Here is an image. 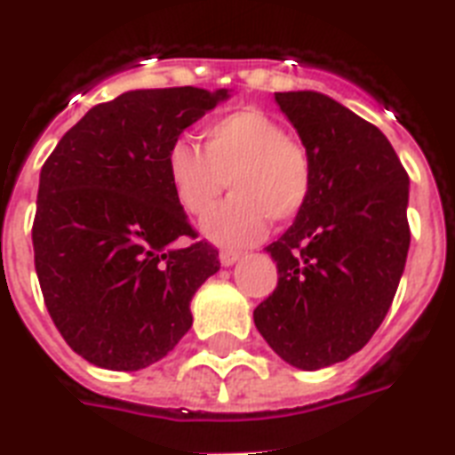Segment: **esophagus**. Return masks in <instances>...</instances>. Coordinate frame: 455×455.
Masks as SVG:
<instances>
[{"label":"esophagus","instance_id":"34e87169","mask_svg":"<svg viewBox=\"0 0 455 455\" xmlns=\"http://www.w3.org/2000/svg\"><path fill=\"white\" fill-rule=\"evenodd\" d=\"M238 259H240V252H235V250H221L220 252L221 266H234Z\"/></svg>","mask_w":455,"mask_h":455}]
</instances>
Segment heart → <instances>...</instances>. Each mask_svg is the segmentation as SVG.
<instances>
[{
    "mask_svg": "<svg viewBox=\"0 0 455 455\" xmlns=\"http://www.w3.org/2000/svg\"><path fill=\"white\" fill-rule=\"evenodd\" d=\"M165 170L177 203L191 217L208 215L228 180L234 196L203 224L205 235L220 245H247L264 235L271 220H294L313 191V164L304 144L254 107L203 125V149L175 140Z\"/></svg>",
    "mask_w": 455,
    "mask_h": 455,
    "instance_id": "heart-1",
    "label": "heart"
}]
</instances>
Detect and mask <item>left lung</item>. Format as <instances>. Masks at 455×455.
<instances>
[{"mask_svg": "<svg viewBox=\"0 0 455 455\" xmlns=\"http://www.w3.org/2000/svg\"><path fill=\"white\" fill-rule=\"evenodd\" d=\"M313 164V191L266 247L278 287L254 308L266 343L291 367L343 362L374 336L407 264L409 175L374 124L313 91L275 93Z\"/></svg>", "mask_w": 455, "mask_h": 455, "instance_id": "1", "label": "left lung"}]
</instances>
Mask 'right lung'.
<instances>
[{"label": "right lung", "instance_id": "obj_1", "mask_svg": "<svg viewBox=\"0 0 455 455\" xmlns=\"http://www.w3.org/2000/svg\"><path fill=\"white\" fill-rule=\"evenodd\" d=\"M228 93L128 91L95 105L39 175L35 268L51 320L95 367L138 371L189 331L196 290L220 252L177 203L168 147ZM191 239V243L186 240Z\"/></svg>", "mask_w": 455, "mask_h": 455}]
</instances>
